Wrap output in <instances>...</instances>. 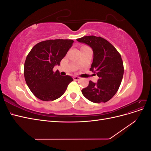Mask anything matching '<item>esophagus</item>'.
Returning a JSON list of instances; mask_svg holds the SVG:
<instances>
[{
  "label": "esophagus",
  "mask_w": 151,
  "mask_h": 151,
  "mask_svg": "<svg viewBox=\"0 0 151 151\" xmlns=\"http://www.w3.org/2000/svg\"><path fill=\"white\" fill-rule=\"evenodd\" d=\"M81 78L80 77H78V76H74V79L75 80V81H79V80H80Z\"/></svg>",
  "instance_id": "34e87169"
}]
</instances>
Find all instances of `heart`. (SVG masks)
I'll return each mask as SVG.
<instances>
[{"label":"heart","mask_w":151,"mask_h":151,"mask_svg":"<svg viewBox=\"0 0 151 151\" xmlns=\"http://www.w3.org/2000/svg\"><path fill=\"white\" fill-rule=\"evenodd\" d=\"M83 47H85V46H84V47H82V48H83Z\"/></svg>","instance_id":"1"}]
</instances>
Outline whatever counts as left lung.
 <instances>
[{"mask_svg": "<svg viewBox=\"0 0 151 151\" xmlns=\"http://www.w3.org/2000/svg\"><path fill=\"white\" fill-rule=\"evenodd\" d=\"M88 45L93 51V60L90 70L99 77L97 83L89 82L82 90L84 96L95 103H106L115 95L122 83L124 68L120 54L106 40L95 36L77 39Z\"/></svg>", "mask_w": 151, "mask_h": 151, "instance_id": "obj_1", "label": "left lung"}]
</instances>
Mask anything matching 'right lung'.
<instances>
[{"label":"right lung","instance_id":"right-lung-1","mask_svg":"<svg viewBox=\"0 0 151 151\" xmlns=\"http://www.w3.org/2000/svg\"><path fill=\"white\" fill-rule=\"evenodd\" d=\"M74 43L72 40H50L40 42L26 57L24 75L28 88L42 101H53L64 94L73 81L70 76H62L53 67L60 65Z\"/></svg>","mask_w":151,"mask_h":151}]
</instances>
